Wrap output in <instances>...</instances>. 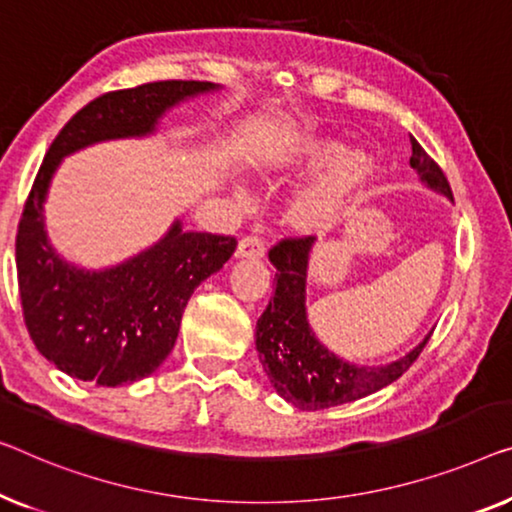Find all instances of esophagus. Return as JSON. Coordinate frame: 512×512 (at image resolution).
Returning a JSON list of instances; mask_svg holds the SVG:
<instances>
[{"mask_svg":"<svg viewBox=\"0 0 512 512\" xmlns=\"http://www.w3.org/2000/svg\"><path fill=\"white\" fill-rule=\"evenodd\" d=\"M264 255V241L257 234L241 236L239 246H236V257H262Z\"/></svg>","mask_w":512,"mask_h":512,"instance_id":"1","label":"esophagus"}]
</instances>
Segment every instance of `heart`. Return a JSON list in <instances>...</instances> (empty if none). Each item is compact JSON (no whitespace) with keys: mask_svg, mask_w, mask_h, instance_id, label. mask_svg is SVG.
<instances>
[{"mask_svg":"<svg viewBox=\"0 0 512 512\" xmlns=\"http://www.w3.org/2000/svg\"><path fill=\"white\" fill-rule=\"evenodd\" d=\"M289 167L301 177L326 170L289 209V220L303 234H329L345 225L377 172L370 154L345 151L340 142L322 135L301 137L289 154Z\"/></svg>","mask_w":512,"mask_h":512,"instance_id":"obj_1","label":"heart"}]
</instances>
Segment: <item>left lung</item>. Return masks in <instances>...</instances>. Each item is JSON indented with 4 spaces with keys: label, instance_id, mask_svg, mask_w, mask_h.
Here are the masks:
<instances>
[{
    "label": "left lung",
    "instance_id": "1",
    "mask_svg": "<svg viewBox=\"0 0 512 512\" xmlns=\"http://www.w3.org/2000/svg\"><path fill=\"white\" fill-rule=\"evenodd\" d=\"M409 163L421 181L453 200L451 183L427 151L411 137ZM315 236H285L269 250L276 266V294L257 319V352L273 388L303 411H319L354 402L379 391L407 372L430 335L414 352L388 365L365 368L333 356L310 331L305 317V271Z\"/></svg>",
    "mask_w": 512,
    "mask_h": 512
}]
</instances>
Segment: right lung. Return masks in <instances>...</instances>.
I'll return each instance as SVG.
<instances>
[{
  "mask_svg": "<svg viewBox=\"0 0 512 512\" xmlns=\"http://www.w3.org/2000/svg\"><path fill=\"white\" fill-rule=\"evenodd\" d=\"M209 89L211 82L158 80L101 94L68 119L38 167L15 236L18 289L36 349L66 375L98 386L149 377L177 342L190 294L223 269L236 239L183 232L177 223L154 248L117 269L80 271L52 253L43 232L52 172L61 156L91 142L154 131L167 108Z\"/></svg>",
  "mask_w": 512,
  "mask_h": 512,
  "instance_id": "obj_1",
  "label": "right lung"
}]
</instances>
